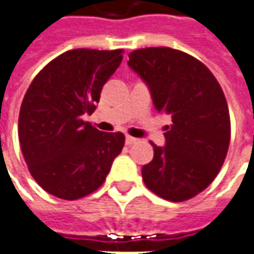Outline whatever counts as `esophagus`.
Here are the masks:
<instances>
[{"mask_svg": "<svg viewBox=\"0 0 254 254\" xmlns=\"http://www.w3.org/2000/svg\"><path fill=\"white\" fill-rule=\"evenodd\" d=\"M125 142H127V145H133V143H136V142H138V139L132 138V136H127Z\"/></svg>", "mask_w": 254, "mask_h": 254, "instance_id": "obj_1", "label": "esophagus"}]
</instances>
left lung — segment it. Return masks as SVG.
<instances>
[{
    "instance_id": "obj_1",
    "label": "left lung",
    "mask_w": 254,
    "mask_h": 254,
    "mask_svg": "<svg viewBox=\"0 0 254 254\" xmlns=\"http://www.w3.org/2000/svg\"><path fill=\"white\" fill-rule=\"evenodd\" d=\"M127 65L148 85L158 112L172 116L165 146L152 143L143 182L162 199H192L213 182L226 158L230 116L225 94L207 66L182 51H132Z\"/></svg>"
}]
</instances>
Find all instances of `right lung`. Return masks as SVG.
Returning a JSON list of instances; mask_svg holds the SVG:
<instances>
[{
    "label": "right lung",
    "mask_w": 254,
    "mask_h": 254,
    "mask_svg": "<svg viewBox=\"0 0 254 254\" xmlns=\"http://www.w3.org/2000/svg\"><path fill=\"white\" fill-rule=\"evenodd\" d=\"M122 62V50L66 51L34 78L19 109L18 138L39 186L76 200L105 182L125 136L101 132L85 115L99 102L102 86Z\"/></svg>",
    "instance_id": "1"
}]
</instances>
